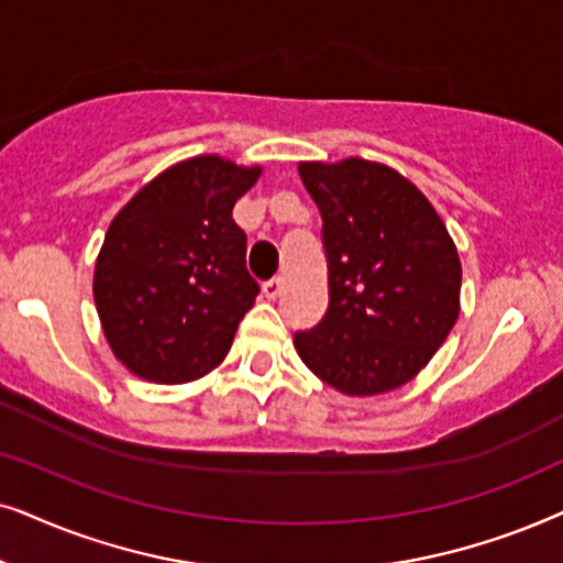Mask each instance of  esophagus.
Instances as JSON below:
<instances>
[{
    "label": "esophagus",
    "mask_w": 563,
    "mask_h": 563,
    "mask_svg": "<svg viewBox=\"0 0 563 563\" xmlns=\"http://www.w3.org/2000/svg\"><path fill=\"white\" fill-rule=\"evenodd\" d=\"M283 290V277H273V280H267L265 286H262V294H265V298H269V301H275L277 296H280Z\"/></svg>",
    "instance_id": "esophagus-1"
}]
</instances>
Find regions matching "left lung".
I'll return each instance as SVG.
<instances>
[{"instance_id":"1","label":"left lung","mask_w":563,"mask_h":563,"mask_svg":"<svg viewBox=\"0 0 563 563\" xmlns=\"http://www.w3.org/2000/svg\"><path fill=\"white\" fill-rule=\"evenodd\" d=\"M324 219L329 309L296 350L344 396H378L430 363L461 313V257L419 187L380 162H298Z\"/></svg>"}]
</instances>
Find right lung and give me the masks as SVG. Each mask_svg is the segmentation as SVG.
<instances>
[{
    "mask_svg": "<svg viewBox=\"0 0 563 563\" xmlns=\"http://www.w3.org/2000/svg\"><path fill=\"white\" fill-rule=\"evenodd\" d=\"M260 164L219 154L177 162L110 221L92 296L112 355L148 384H190L219 368L254 306L246 234L231 219Z\"/></svg>",
    "mask_w": 563,
    "mask_h": 563,
    "instance_id": "obj_1",
    "label": "right lung"
}]
</instances>
